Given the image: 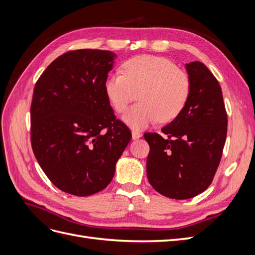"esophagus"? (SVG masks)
I'll list each match as a JSON object with an SVG mask.
<instances>
[{"label": "esophagus", "instance_id": "1", "mask_svg": "<svg viewBox=\"0 0 255 255\" xmlns=\"http://www.w3.org/2000/svg\"><path fill=\"white\" fill-rule=\"evenodd\" d=\"M141 137V133L139 130H132V138L133 139H138V138Z\"/></svg>", "mask_w": 255, "mask_h": 255}]
</instances>
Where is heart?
<instances>
[{"label":"heart","instance_id":"b5f03b06","mask_svg":"<svg viewBox=\"0 0 255 255\" xmlns=\"http://www.w3.org/2000/svg\"><path fill=\"white\" fill-rule=\"evenodd\" d=\"M123 72L111 73L104 89L117 113L126 112L136 94L140 103L130 107L122 120L134 129L148 128L159 119L170 121L183 111L190 95L191 82L186 72L159 56L141 55L123 65Z\"/></svg>","mask_w":255,"mask_h":255}]
</instances>
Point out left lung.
<instances>
[{
    "mask_svg": "<svg viewBox=\"0 0 255 255\" xmlns=\"http://www.w3.org/2000/svg\"><path fill=\"white\" fill-rule=\"evenodd\" d=\"M188 101L161 135L145 133L150 145L146 176L165 197L184 200L210 186L222 156L228 116L218 81L200 61L186 64Z\"/></svg>",
    "mask_w": 255,
    "mask_h": 255,
    "instance_id": "1",
    "label": "left lung"
}]
</instances>
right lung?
I'll list each match as a JSON object with an SVG mask.
<instances>
[{
    "instance_id": "add662e5",
    "label": "right lung",
    "mask_w": 255,
    "mask_h": 255,
    "mask_svg": "<svg viewBox=\"0 0 255 255\" xmlns=\"http://www.w3.org/2000/svg\"><path fill=\"white\" fill-rule=\"evenodd\" d=\"M115 59L111 51H69L35 85L33 152L49 180L67 194L87 197L104 189L132 138L116 119L104 89Z\"/></svg>"
}]
</instances>
